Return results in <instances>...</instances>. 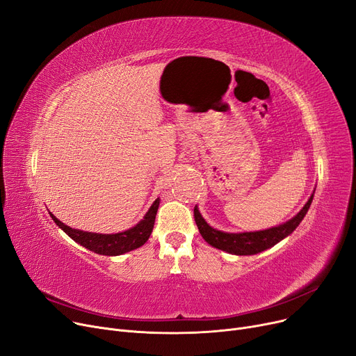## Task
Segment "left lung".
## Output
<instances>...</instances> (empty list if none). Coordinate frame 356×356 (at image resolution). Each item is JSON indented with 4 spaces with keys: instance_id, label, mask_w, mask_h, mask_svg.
I'll return each mask as SVG.
<instances>
[{
    "instance_id": "left-lung-1",
    "label": "left lung",
    "mask_w": 356,
    "mask_h": 356,
    "mask_svg": "<svg viewBox=\"0 0 356 356\" xmlns=\"http://www.w3.org/2000/svg\"><path fill=\"white\" fill-rule=\"evenodd\" d=\"M314 192L312 193L305 207L300 209V212L291 219H289L287 222L282 223V225L254 232H223L212 228L209 223L203 219L197 207H195L193 213L197 229L209 245L234 255H254L274 247L300 225V222L303 220L310 208Z\"/></svg>"
}]
</instances>
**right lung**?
<instances>
[{
	"label": "right lung",
	"mask_w": 356,
	"mask_h": 356,
	"mask_svg": "<svg viewBox=\"0 0 356 356\" xmlns=\"http://www.w3.org/2000/svg\"><path fill=\"white\" fill-rule=\"evenodd\" d=\"M159 204H160V199L157 197L153 202L152 207H149L148 212L144 215V218L137 223L136 227L118 234H95V232L74 229L65 225V223L56 218L51 212L49 213L56 225H58L65 234H67L73 241H76L79 245L99 255L114 257V255H121L133 250H137L145 244L147 239L153 232Z\"/></svg>",
	"instance_id": "add662e5"
}]
</instances>
